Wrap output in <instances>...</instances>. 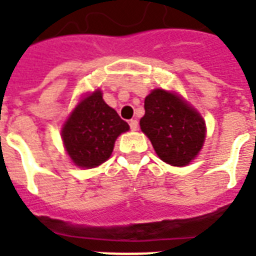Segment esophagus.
I'll list each match as a JSON object with an SVG mask.
<instances>
[{
    "mask_svg": "<svg viewBox=\"0 0 256 256\" xmlns=\"http://www.w3.org/2000/svg\"><path fill=\"white\" fill-rule=\"evenodd\" d=\"M128 124H130V128H132V130H134V132H136V130H138V126H140V124H138V120H132L130 122H128Z\"/></svg>",
    "mask_w": 256,
    "mask_h": 256,
    "instance_id": "34e87169",
    "label": "esophagus"
}]
</instances>
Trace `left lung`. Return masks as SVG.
Segmentation results:
<instances>
[{
  "mask_svg": "<svg viewBox=\"0 0 256 256\" xmlns=\"http://www.w3.org/2000/svg\"><path fill=\"white\" fill-rule=\"evenodd\" d=\"M140 124L158 156L172 166L190 164L206 136L202 116L176 94L164 88H156L144 98V116Z\"/></svg>",
  "mask_w": 256,
  "mask_h": 256,
  "instance_id": "1",
  "label": "left lung"
}]
</instances>
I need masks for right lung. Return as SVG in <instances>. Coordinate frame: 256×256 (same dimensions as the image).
I'll return each mask as SVG.
<instances>
[{
	"mask_svg": "<svg viewBox=\"0 0 256 256\" xmlns=\"http://www.w3.org/2000/svg\"><path fill=\"white\" fill-rule=\"evenodd\" d=\"M128 130V122L104 104L96 90L74 108L62 128V140L74 164L92 168L108 160L116 136Z\"/></svg>",
	"mask_w": 256,
	"mask_h": 256,
	"instance_id": "right-lung-1",
	"label": "right lung"
}]
</instances>
